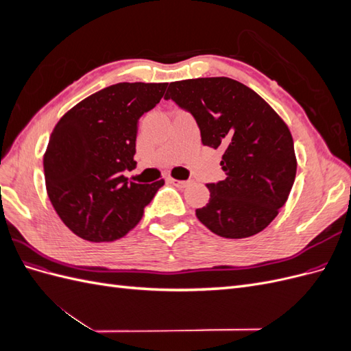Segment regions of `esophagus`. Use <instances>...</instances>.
Here are the masks:
<instances>
[{
    "mask_svg": "<svg viewBox=\"0 0 351 351\" xmlns=\"http://www.w3.org/2000/svg\"><path fill=\"white\" fill-rule=\"evenodd\" d=\"M168 182L171 183V184H174V186H177V187H180V189H184V187H187V186L190 184V180H176V178H169Z\"/></svg>",
    "mask_w": 351,
    "mask_h": 351,
    "instance_id": "34e87169",
    "label": "esophagus"
}]
</instances>
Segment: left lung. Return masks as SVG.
<instances>
[{"mask_svg": "<svg viewBox=\"0 0 351 351\" xmlns=\"http://www.w3.org/2000/svg\"><path fill=\"white\" fill-rule=\"evenodd\" d=\"M165 99L195 117L202 143L222 149L226 178L209 183L197 219L217 236L258 234L289 199L297 161L289 127L259 95L230 77H200L168 84Z\"/></svg>", "mask_w": 351, "mask_h": 351, "instance_id": "1", "label": "left lung"}]
</instances>
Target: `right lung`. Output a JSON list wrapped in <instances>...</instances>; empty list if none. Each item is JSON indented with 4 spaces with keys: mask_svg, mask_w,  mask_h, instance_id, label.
<instances>
[{
    "mask_svg": "<svg viewBox=\"0 0 351 351\" xmlns=\"http://www.w3.org/2000/svg\"><path fill=\"white\" fill-rule=\"evenodd\" d=\"M167 83H117L67 111L44 155L47 193L61 221L83 240L125 236L164 180L129 182L136 165L137 123L161 101Z\"/></svg>",
    "mask_w": 351,
    "mask_h": 351,
    "instance_id": "add662e5",
    "label": "right lung"
}]
</instances>
